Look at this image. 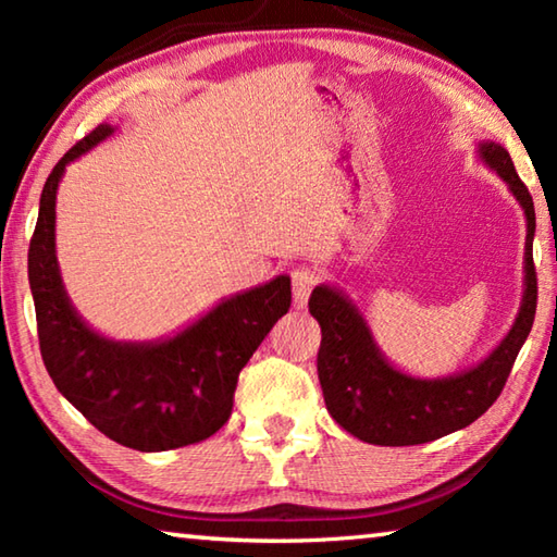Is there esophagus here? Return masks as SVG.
Returning <instances> with one entry per match:
<instances>
[{"label": "esophagus", "mask_w": 557, "mask_h": 557, "mask_svg": "<svg viewBox=\"0 0 557 557\" xmlns=\"http://www.w3.org/2000/svg\"><path fill=\"white\" fill-rule=\"evenodd\" d=\"M319 282V272L312 265H299L292 270V297H295V307H307V299Z\"/></svg>", "instance_id": "obj_1"}]
</instances>
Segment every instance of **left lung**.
Here are the masks:
<instances>
[{
	"label": "left lung",
	"instance_id": "obj_1",
	"mask_svg": "<svg viewBox=\"0 0 557 557\" xmlns=\"http://www.w3.org/2000/svg\"><path fill=\"white\" fill-rule=\"evenodd\" d=\"M479 154L511 188L518 203L523 206L528 223L521 312L511 332L482 363L449 379H412L385 361L363 317L346 297L332 287H317L309 297V312L322 326L317 371L326 410L346 432L369 445H422L471 425L502 395L516 356L531 334L535 305H539V277L533 262V199L521 176L516 174L511 154L502 145L484 143L479 147Z\"/></svg>",
	"mask_w": 557,
	"mask_h": 557
}]
</instances>
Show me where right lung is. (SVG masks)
Returning a JSON list of instances; mask_svg holds the SVG:
<instances>
[{
	"instance_id": "right-lung-1",
	"label": "right lung",
	"mask_w": 557,
	"mask_h": 557,
	"mask_svg": "<svg viewBox=\"0 0 557 557\" xmlns=\"http://www.w3.org/2000/svg\"><path fill=\"white\" fill-rule=\"evenodd\" d=\"M112 132L98 125L53 166L29 243V285L46 371L65 400L117 445L164 451L209 440L228 422L238 373L292 305L289 277L221 301L169 342L120 344L81 322L55 262V188L65 164Z\"/></svg>"
}]
</instances>
